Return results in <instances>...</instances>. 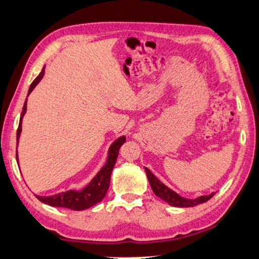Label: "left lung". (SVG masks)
<instances>
[{
    "label": "left lung",
    "mask_w": 259,
    "mask_h": 259,
    "mask_svg": "<svg viewBox=\"0 0 259 259\" xmlns=\"http://www.w3.org/2000/svg\"><path fill=\"white\" fill-rule=\"evenodd\" d=\"M145 171L146 175H147L149 185L152 187L154 194L159 197L161 199H163L164 201H166V203L171 206H176V207H192V206L205 203V201L209 200L211 197L215 195V192H211L210 195L207 196H200L198 198L195 199H187L185 197L179 196L177 192L171 190L170 188H167L165 185H163V183L159 181L147 167H145Z\"/></svg>",
    "instance_id": "1"
}]
</instances>
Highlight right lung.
<instances>
[{"label":"right lung","instance_id":"1","mask_svg":"<svg viewBox=\"0 0 259 259\" xmlns=\"http://www.w3.org/2000/svg\"><path fill=\"white\" fill-rule=\"evenodd\" d=\"M45 68H43L40 73L38 74L34 81L31 82L29 91H28V95L32 92V89L36 87V84L40 81V79L44 76ZM27 110V100L23 104L21 116H20V122H19V126L17 130V144L19 137H20L21 133V122L22 117L26 113ZM125 137L122 136V137L117 138L115 142L111 145L109 149V155H107V161L105 165L101 168V171L97 173L96 177L93 179L91 183L87 187H84L80 191H74V190H69L65 192H61V194H56L54 196H36L37 199L40 200L41 203L48 204L50 206H53V207H64L69 208L72 210H82L92 207V206L96 205L100 203L101 200L104 198L107 189L110 187V181H111V173L113 167L115 165L117 155H119V149L124 144ZM17 162H18V154H17Z\"/></svg>","mask_w":259,"mask_h":259}]
</instances>
